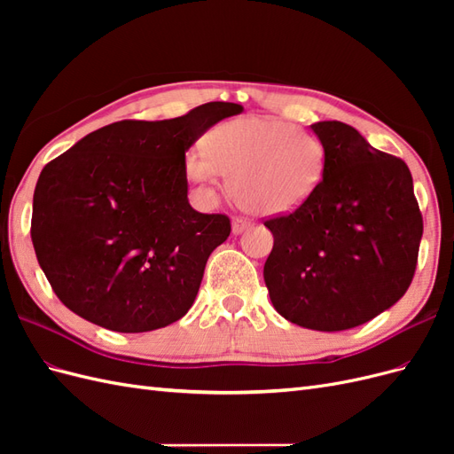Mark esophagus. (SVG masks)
<instances>
[{"instance_id": "34e87169", "label": "esophagus", "mask_w": 454, "mask_h": 454, "mask_svg": "<svg viewBox=\"0 0 454 454\" xmlns=\"http://www.w3.org/2000/svg\"><path fill=\"white\" fill-rule=\"evenodd\" d=\"M250 227H252V223L246 222V219H242V217L232 219V235H240V232L248 231Z\"/></svg>"}]
</instances>
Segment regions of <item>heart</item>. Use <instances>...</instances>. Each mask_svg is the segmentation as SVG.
<instances>
[{
  "instance_id": "obj_1",
  "label": "heart",
  "mask_w": 454,
  "mask_h": 454,
  "mask_svg": "<svg viewBox=\"0 0 454 454\" xmlns=\"http://www.w3.org/2000/svg\"><path fill=\"white\" fill-rule=\"evenodd\" d=\"M202 151L184 157V172L206 202L229 189L246 210L282 215L301 208L320 187L325 145L314 132L269 115L239 117L206 132Z\"/></svg>"
}]
</instances>
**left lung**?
<instances>
[{"instance_id":"left-lung-1","label":"left lung","mask_w":454,"mask_h":454,"mask_svg":"<svg viewBox=\"0 0 454 454\" xmlns=\"http://www.w3.org/2000/svg\"><path fill=\"white\" fill-rule=\"evenodd\" d=\"M310 130L325 145L322 184L301 208L265 222L274 244L263 277L287 322L342 332L403 297L422 215L402 159L371 147L345 122H314Z\"/></svg>"}]
</instances>
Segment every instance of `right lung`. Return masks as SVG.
Instances as JSON below:
<instances>
[{"mask_svg":"<svg viewBox=\"0 0 454 454\" xmlns=\"http://www.w3.org/2000/svg\"><path fill=\"white\" fill-rule=\"evenodd\" d=\"M239 114V104L210 102L176 119L119 121L41 170L32 242L67 309L121 333L153 332L187 314L231 222L193 210L184 157Z\"/></svg>","mask_w":454,"mask_h":454,"instance_id":"right-lung-1","label":"right lung"}]
</instances>
